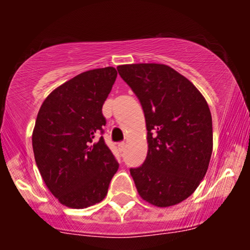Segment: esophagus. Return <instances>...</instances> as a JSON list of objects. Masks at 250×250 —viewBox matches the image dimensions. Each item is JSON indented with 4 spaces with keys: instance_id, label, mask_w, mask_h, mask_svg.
<instances>
[{
    "instance_id": "obj_1",
    "label": "esophagus",
    "mask_w": 250,
    "mask_h": 250,
    "mask_svg": "<svg viewBox=\"0 0 250 250\" xmlns=\"http://www.w3.org/2000/svg\"><path fill=\"white\" fill-rule=\"evenodd\" d=\"M118 150H120L121 152H122V151H125V143H120V144H118Z\"/></svg>"
}]
</instances>
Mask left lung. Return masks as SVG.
Instances as JSON below:
<instances>
[{
  "label": "left lung",
  "mask_w": 250,
  "mask_h": 250,
  "mask_svg": "<svg viewBox=\"0 0 250 250\" xmlns=\"http://www.w3.org/2000/svg\"><path fill=\"white\" fill-rule=\"evenodd\" d=\"M118 74L139 99L147 156L130 175L138 193L156 207L190 197L206 175L213 151L208 104L192 82L165 64H128Z\"/></svg>",
  "instance_id": "obj_1"
}]
</instances>
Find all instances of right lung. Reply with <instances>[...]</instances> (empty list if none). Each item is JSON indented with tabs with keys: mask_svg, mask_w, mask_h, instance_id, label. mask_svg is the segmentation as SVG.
Returning <instances> with one entry per match:
<instances>
[{
	"mask_svg": "<svg viewBox=\"0 0 250 250\" xmlns=\"http://www.w3.org/2000/svg\"><path fill=\"white\" fill-rule=\"evenodd\" d=\"M117 77L115 67L77 75L55 88L37 113L35 161L48 190L64 206L83 209L102 202L118 169L100 137L102 109Z\"/></svg>",
	"mask_w": 250,
	"mask_h": 250,
	"instance_id": "obj_1",
	"label": "right lung"
}]
</instances>
